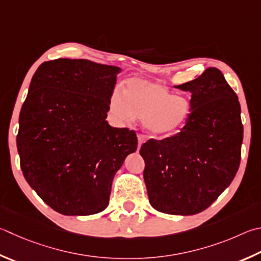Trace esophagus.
I'll use <instances>...</instances> for the list:
<instances>
[{
    "label": "esophagus",
    "mask_w": 261,
    "mask_h": 261,
    "mask_svg": "<svg viewBox=\"0 0 261 261\" xmlns=\"http://www.w3.org/2000/svg\"><path fill=\"white\" fill-rule=\"evenodd\" d=\"M144 143H145V137L143 135H138V146H139V148Z\"/></svg>",
    "instance_id": "1"
}]
</instances>
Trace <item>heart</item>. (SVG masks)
Returning a JSON list of instances; mask_svg holds the SVG:
<instances>
[{"instance_id":"heart-1","label":"heart","mask_w":261,"mask_h":261,"mask_svg":"<svg viewBox=\"0 0 261 261\" xmlns=\"http://www.w3.org/2000/svg\"><path fill=\"white\" fill-rule=\"evenodd\" d=\"M112 114L118 121L143 120L153 137L171 135L186 124L192 113L186 97L174 96L162 84L143 79H130L124 93L115 90L110 99Z\"/></svg>"}]
</instances>
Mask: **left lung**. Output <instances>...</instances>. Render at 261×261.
Wrapping results in <instances>:
<instances>
[{"instance_id":"left-lung-1","label":"left lung","mask_w":261,"mask_h":261,"mask_svg":"<svg viewBox=\"0 0 261 261\" xmlns=\"http://www.w3.org/2000/svg\"><path fill=\"white\" fill-rule=\"evenodd\" d=\"M176 88L192 93V113L181 131L149 139L140 155L150 205L168 215L207 209L238 172L243 141L241 106L218 68Z\"/></svg>"}]
</instances>
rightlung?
<instances>
[{
  "label": "right lung",
  "instance_id": "1",
  "mask_svg": "<svg viewBox=\"0 0 261 261\" xmlns=\"http://www.w3.org/2000/svg\"><path fill=\"white\" fill-rule=\"evenodd\" d=\"M120 67L56 59L33 75L19 115L17 148L28 185L65 216L101 212L136 132L106 121Z\"/></svg>",
  "mask_w": 261,
  "mask_h": 261
}]
</instances>
